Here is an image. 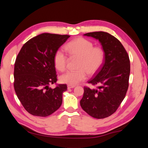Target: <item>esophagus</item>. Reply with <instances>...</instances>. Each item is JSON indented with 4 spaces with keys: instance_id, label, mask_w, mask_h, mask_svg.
Instances as JSON below:
<instances>
[{
    "instance_id": "1",
    "label": "esophagus",
    "mask_w": 148,
    "mask_h": 148,
    "mask_svg": "<svg viewBox=\"0 0 148 148\" xmlns=\"http://www.w3.org/2000/svg\"><path fill=\"white\" fill-rule=\"evenodd\" d=\"M75 88V86H71V85H68V86H67V88L69 89L71 88Z\"/></svg>"
}]
</instances>
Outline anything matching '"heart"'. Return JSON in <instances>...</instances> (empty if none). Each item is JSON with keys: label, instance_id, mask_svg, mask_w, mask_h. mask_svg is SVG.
Listing matches in <instances>:
<instances>
[{"label": "heart", "instance_id": "heart-1", "mask_svg": "<svg viewBox=\"0 0 148 148\" xmlns=\"http://www.w3.org/2000/svg\"><path fill=\"white\" fill-rule=\"evenodd\" d=\"M66 51L70 56L79 57L77 71H69L62 75L60 82L62 83L75 86L84 81L86 73L93 75L97 73L104 64L105 51L99 46L94 47V44L88 39L83 38H76L65 46ZM67 57L61 50L56 52L53 56V64L56 69L64 71L66 66Z\"/></svg>", "mask_w": 148, "mask_h": 148}]
</instances>
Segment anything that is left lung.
Segmentation results:
<instances>
[{
  "label": "left lung",
  "instance_id": "8db88e82",
  "mask_svg": "<svg viewBox=\"0 0 148 148\" xmlns=\"http://www.w3.org/2000/svg\"><path fill=\"white\" fill-rule=\"evenodd\" d=\"M84 36L99 40L105 51V60L88 81L97 85V88L84 87L80 105L91 117L104 119L114 114L124 99L128 88L130 62L122 43L112 35L97 31Z\"/></svg>",
  "mask_w": 148,
  "mask_h": 148
}]
</instances>
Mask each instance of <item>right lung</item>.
Instances as JSON below:
<instances>
[{"mask_svg": "<svg viewBox=\"0 0 148 148\" xmlns=\"http://www.w3.org/2000/svg\"><path fill=\"white\" fill-rule=\"evenodd\" d=\"M69 35L42 33L21 47L14 67V89L25 110L33 115L47 117L59 108L66 84L55 88L57 82L53 56Z\"/></svg>", "mask_w": 148, "mask_h": 148, "instance_id": "1", "label": "right lung"}]
</instances>
